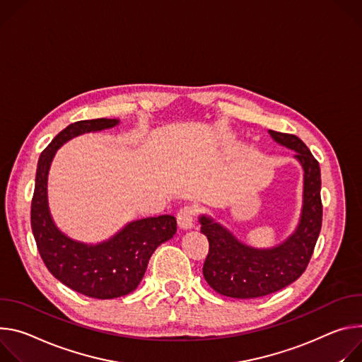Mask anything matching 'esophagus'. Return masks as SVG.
<instances>
[{"instance_id": "34e87169", "label": "esophagus", "mask_w": 362, "mask_h": 362, "mask_svg": "<svg viewBox=\"0 0 362 362\" xmlns=\"http://www.w3.org/2000/svg\"><path fill=\"white\" fill-rule=\"evenodd\" d=\"M194 218H195V210L189 206L181 209L177 214V221L180 228L182 230H189L194 226Z\"/></svg>"}]
</instances>
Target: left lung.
<instances>
[{"mask_svg":"<svg viewBox=\"0 0 362 362\" xmlns=\"http://www.w3.org/2000/svg\"><path fill=\"white\" fill-rule=\"evenodd\" d=\"M272 139L295 151L293 158L303 171L300 217L293 233L273 247H255L238 240L211 216L198 217L210 250L203 274L220 295L253 299L270 295L293 284L305 272L322 224L320 168L308 146L295 135L269 131Z\"/></svg>","mask_w":362,"mask_h":362,"instance_id":"obj_1","label":"left lung"}]
</instances>
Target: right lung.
Masks as SVG:
<instances>
[{
  "instance_id": "add662e5",
  "label": "right lung",
  "mask_w": 362,
  "mask_h": 362,
  "mask_svg": "<svg viewBox=\"0 0 362 362\" xmlns=\"http://www.w3.org/2000/svg\"><path fill=\"white\" fill-rule=\"evenodd\" d=\"M119 119L80 120L64 128L42 152L31 202V228L37 249L50 273L63 285L95 299H113L134 292L155 249L177 231L174 216L164 214L129 221L100 243H83L64 234L54 223L47 197L53 158L70 139L115 128Z\"/></svg>"
}]
</instances>
